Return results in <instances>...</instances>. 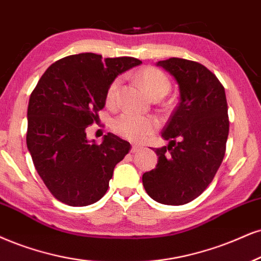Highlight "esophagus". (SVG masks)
Returning <instances> with one entry per match:
<instances>
[{"label":"esophagus","mask_w":261,"mask_h":261,"mask_svg":"<svg viewBox=\"0 0 261 261\" xmlns=\"http://www.w3.org/2000/svg\"><path fill=\"white\" fill-rule=\"evenodd\" d=\"M141 149V146H139V145H133V146H132V149H130V151H132V152H138V151H139Z\"/></svg>","instance_id":"34e87169"}]
</instances>
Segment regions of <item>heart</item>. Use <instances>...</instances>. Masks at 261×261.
<instances>
[{
  "mask_svg": "<svg viewBox=\"0 0 261 261\" xmlns=\"http://www.w3.org/2000/svg\"><path fill=\"white\" fill-rule=\"evenodd\" d=\"M137 79L150 96L167 94L170 88L168 76L160 69L153 66L144 67L137 73ZM121 79L117 77L110 83L106 91V102L112 105L115 102L116 94L120 87ZM159 127V122L152 116H141L133 112H123L112 122V128L121 137L133 141H143L155 132Z\"/></svg>",
  "mask_w": 261,
  "mask_h": 261,
  "instance_id": "obj_1",
  "label": "heart"
}]
</instances>
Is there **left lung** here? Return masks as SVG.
Returning a JSON list of instances; mask_svg holds the SVG:
<instances>
[{"mask_svg":"<svg viewBox=\"0 0 261 261\" xmlns=\"http://www.w3.org/2000/svg\"><path fill=\"white\" fill-rule=\"evenodd\" d=\"M156 65L178 83L179 105L162 132L168 145L156 149V168L144 173L143 185L159 203L180 205L207 189L223 162L229 136L226 95L202 64L169 58Z\"/></svg>","mask_w":261,"mask_h":261,"instance_id":"1","label":"left lung"}]
</instances>
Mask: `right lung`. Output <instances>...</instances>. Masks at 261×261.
<instances>
[{
    "mask_svg": "<svg viewBox=\"0 0 261 261\" xmlns=\"http://www.w3.org/2000/svg\"><path fill=\"white\" fill-rule=\"evenodd\" d=\"M140 64L132 57L75 54L52 64L32 91L28 150L41 179L63 203L89 205L108 191L115 166L130 144L108 133L98 145L87 139L86 128L99 118L110 83Z\"/></svg>",
    "mask_w": 261,
    "mask_h": 261,
    "instance_id": "right-lung-1",
    "label": "right lung"
}]
</instances>
